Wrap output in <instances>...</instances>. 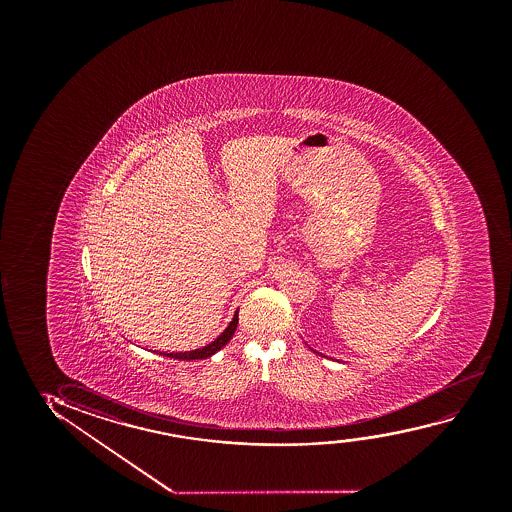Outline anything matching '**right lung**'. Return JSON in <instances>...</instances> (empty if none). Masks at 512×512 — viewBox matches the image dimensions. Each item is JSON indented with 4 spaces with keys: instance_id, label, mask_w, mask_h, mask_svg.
I'll return each instance as SVG.
<instances>
[{
    "instance_id": "add662e5",
    "label": "right lung",
    "mask_w": 512,
    "mask_h": 512,
    "mask_svg": "<svg viewBox=\"0 0 512 512\" xmlns=\"http://www.w3.org/2000/svg\"><path fill=\"white\" fill-rule=\"evenodd\" d=\"M238 327V313L232 318V322L229 323V327L220 334V336L213 341V343L204 346L201 350L185 351V353H161L164 357L176 358V360H201V358H208L211 355H215L218 350H222L225 344L231 341L234 332Z\"/></svg>"
}]
</instances>
